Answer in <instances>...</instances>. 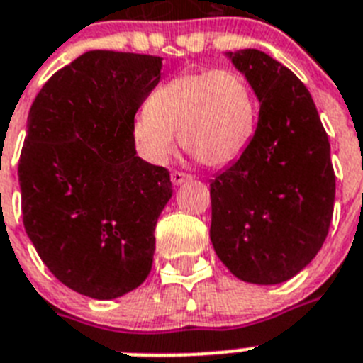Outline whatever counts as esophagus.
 Wrapping results in <instances>:
<instances>
[{
    "instance_id": "1",
    "label": "esophagus",
    "mask_w": 363,
    "mask_h": 363,
    "mask_svg": "<svg viewBox=\"0 0 363 363\" xmlns=\"http://www.w3.org/2000/svg\"><path fill=\"white\" fill-rule=\"evenodd\" d=\"M191 181V175H188V173L184 172H173L172 173V182L175 184V186H179V184H182V182H188Z\"/></svg>"
}]
</instances>
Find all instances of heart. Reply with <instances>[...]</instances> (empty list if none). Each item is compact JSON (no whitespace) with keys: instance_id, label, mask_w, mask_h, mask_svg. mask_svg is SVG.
Here are the masks:
<instances>
[{"instance_id":"b5f03b06","label":"heart","mask_w":363,"mask_h":363,"mask_svg":"<svg viewBox=\"0 0 363 363\" xmlns=\"http://www.w3.org/2000/svg\"><path fill=\"white\" fill-rule=\"evenodd\" d=\"M257 125L252 85L231 69L188 70L167 79L134 117L132 138L149 162L175 152V134L199 164L223 167L248 149Z\"/></svg>"}]
</instances>
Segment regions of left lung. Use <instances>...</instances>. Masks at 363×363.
Returning a JSON list of instances; mask_svg holds the SVG:
<instances>
[{
    "instance_id": "left-lung-1",
    "label": "left lung",
    "mask_w": 363,
    "mask_h": 363,
    "mask_svg": "<svg viewBox=\"0 0 363 363\" xmlns=\"http://www.w3.org/2000/svg\"><path fill=\"white\" fill-rule=\"evenodd\" d=\"M231 55L261 108L248 149L211 182V240L238 279L274 285L308 267L328 235L335 173L306 85L259 50Z\"/></svg>"
}]
</instances>
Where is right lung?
Segmentation results:
<instances>
[{
  "instance_id": "right-lung-1",
  "label": "right lung",
  "mask_w": 363,
  "mask_h": 363,
  "mask_svg": "<svg viewBox=\"0 0 363 363\" xmlns=\"http://www.w3.org/2000/svg\"><path fill=\"white\" fill-rule=\"evenodd\" d=\"M162 57L93 50L38 91L18 162L23 228L72 291L110 300L151 272L169 172L135 156L132 123Z\"/></svg>"
}]
</instances>
